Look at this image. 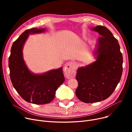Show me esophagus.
<instances>
[{
  "label": "esophagus",
  "instance_id": "34e87169",
  "mask_svg": "<svg viewBox=\"0 0 132 132\" xmlns=\"http://www.w3.org/2000/svg\"><path fill=\"white\" fill-rule=\"evenodd\" d=\"M65 75L67 79L75 78V71L74 64L72 62H68L65 64L64 67Z\"/></svg>",
  "mask_w": 132,
  "mask_h": 132
}]
</instances>
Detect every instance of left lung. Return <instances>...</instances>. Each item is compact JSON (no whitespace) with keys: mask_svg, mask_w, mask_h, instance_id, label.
Segmentation results:
<instances>
[{"mask_svg":"<svg viewBox=\"0 0 132 132\" xmlns=\"http://www.w3.org/2000/svg\"><path fill=\"white\" fill-rule=\"evenodd\" d=\"M92 30L101 36L94 51L96 61L79 68L76 76L78 87L75 94L86 103L108 98L119 84L122 73L123 59L118 40L105 27L98 26Z\"/></svg>","mask_w":132,"mask_h":132,"instance_id":"left-lung-1","label":"left lung"}]
</instances>
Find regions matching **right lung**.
Masks as SVG:
<instances>
[{
    "mask_svg": "<svg viewBox=\"0 0 132 132\" xmlns=\"http://www.w3.org/2000/svg\"><path fill=\"white\" fill-rule=\"evenodd\" d=\"M45 30V28H31L24 31L13 43L9 59L10 75L14 88L24 100L35 104L51 102L57 89L65 81L62 67L37 74L30 72L24 61L22 49L29 35Z\"/></svg>",
    "mask_w": 132,
    "mask_h": 132,
    "instance_id": "obj_1",
    "label": "right lung"
}]
</instances>
